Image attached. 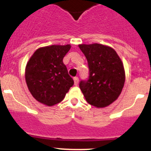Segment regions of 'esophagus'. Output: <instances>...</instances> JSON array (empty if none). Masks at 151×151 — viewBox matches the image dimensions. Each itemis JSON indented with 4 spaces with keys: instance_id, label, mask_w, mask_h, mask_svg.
<instances>
[{
    "instance_id": "34e87169",
    "label": "esophagus",
    "mask_w": 151,
    "mask_h": 151,
    "mask_svg": "<svg viewBox=\"0 0 151 151\" xmlns=\"http://www.w3.org/2000/svg\"><path fill=\"white\" fill-rule=\"evenodd\" d=\"M73 79H74L75 85H78V77H75Z\"/></svg>"
}]
</instances>
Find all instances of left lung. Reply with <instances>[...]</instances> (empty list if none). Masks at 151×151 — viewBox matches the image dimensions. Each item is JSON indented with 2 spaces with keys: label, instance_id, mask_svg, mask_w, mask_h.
I'll return each instance as SVG.
<instances>
[{
  "label": "left lung",
  "instance_id": "1",
  "mask_svg": "<svg viewBox=\"0 0 151 151\" xmlns=\"http://www.w3.org/2000/svg\"><path fill=\"white\" fill-rule=\"evenodd\" d=\"M89 68L88 80L79 88L89 104L97 108L109 106L118 98L125 83L123 63L115 50L101 44L79 45Z\"/></svg>",
  "mask_w": 151,
  "mask_h": 151
}]
</instances>
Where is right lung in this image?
Masks as SVG:
<instances>
[{
  "mask_svg": "<svg viewBox=\"0 0 151 151\" xmlns=\"http://www.w3.org/2000/svg\"><path fill=\"white\" fill-rule=\"evenodd\" d=\"M70 45H50L36 50L26 67V82L32 95L48 106L61 102L74 84L63 59Z\"/></svg>",
  "mask_w": 151,
  "mask_h": 151,
  "instance_id": "obj_1",
  "label": "right lung"
}]
</instances>
